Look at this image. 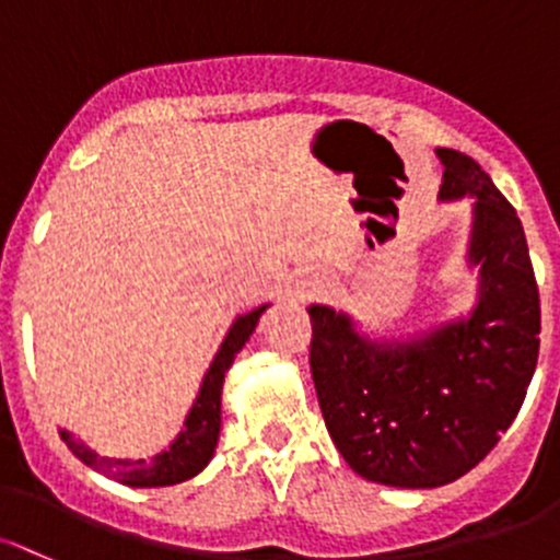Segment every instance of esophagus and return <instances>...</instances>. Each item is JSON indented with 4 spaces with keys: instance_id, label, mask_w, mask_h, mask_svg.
I'll list each match as a JSON object with an SVG mask.
<instances>
[{
    "instance_id": "esophagus-1",
    "label": "esophagus",
    "mask_w": 560,
    "mask_h": 560,
    "mask_svg": "<svg viewBox=\"0 0 560 560\" xmlns=\"http://www.w3.org/2000/svg\"><path fill=\"white\" fill-rule=\"evenodd\" d=\"M322 279H316V276H305L303 281H298V287H295V300H308V298H314L316 292H322Z\"/></svg>"
}]
</instances>
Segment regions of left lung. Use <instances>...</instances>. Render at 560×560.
Segmentation results:
<instances>
[{"instance_id":"obj_1","label":"left lung","mask_w":560,"mask_h":560,"mask_svg":"<svg viewBox=\"0 0 560 560\" xmlns=\"http://www.w3.org/2000/svg\"><path fill=\"white\" fill-rule=\"evenodd\" d=\"M438 158V201L472 206V308L402 335L308 305L329 438L357 475L394 488H438L478 467L515 421L539 357V292L515 209L469 155Z\"/></svg>"}]
</instances>
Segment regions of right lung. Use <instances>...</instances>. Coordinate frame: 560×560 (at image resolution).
<instances>
[{"mask_svg": "<svg viewBox=\"0 0 560 560\" xmlns=\"http://www.w3.org/2000/svg\"><path fill=\"white\" fill-rule=\"evenodd\" d=\"M270 303L257 305V308L238 314L233 319L231 329H228L225 340H222L220 351L211 359L209 370H206L201 388H198V397L192 399V408L187 410L185 427L176 438L168 443V448L155 453L152 458H109L98 456L96 451L88 448L85 443H80L69 429H58L63 443L69 445V451L85 462L88 467H93L96 472L107 475V478L122 482V486L131 488H163V486H176V482H185L196 478L198 472H203L206 464L211 462L217 448V440H220L222 429V384H225V373L231 370L235 354L246 346L249 335L255 332L257 322L265 314Z\"/></svg>", "mask_w": 560, "mask_h": 560, "instance_id": "obj_1", "label": "right lung"}]
</instances>
